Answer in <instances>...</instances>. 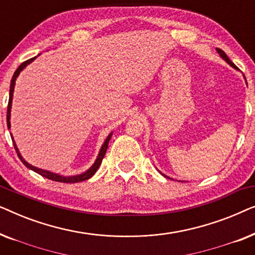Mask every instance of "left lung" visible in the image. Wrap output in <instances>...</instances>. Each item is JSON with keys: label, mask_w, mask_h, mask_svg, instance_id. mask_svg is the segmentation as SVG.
Masks as SVG:
<instances>
[{"label": "left lung", "mask_w": 255, "mask_h": 255, "mask_svg": "<svg viewBox=\"0 0 255 255\" xmlns=\"http://www.w3.org/2000/svg\"><path fill=\"white\" fill-rule=\"evenodd\" d=\"M217 52H218V53H219V54H221V57H222L223 59H224V60H225L226 62H228V64H229L230 66H232V67H233V68L238 69V68H237V66H236L235 64H233V62H232L231 60H230V59H229V57H228V55H226V54H225V52H224V51H222V50H221V48H217ZM160 173H161V172H160ZM161 174H162V173H161ZM162 175H163V174H162ZM163 176H165V177H167V179H170V177H168V176H166V175H163Z\"/></svg>", "instance_id": "obj_1"}]
</instances>
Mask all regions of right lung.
<instances>
[{
  "label": "right lung",
  "instance_id": "obj_1",
  "mask_svg": "<svg viewBox=\"0 0 255 255\" xmlns=\"http://www.w3.org/2000/svg\"><path fill=\"white\" fill-rule=\"evenodd\" d=\"M37 57H34L32 59H29V60L24 61L23 64L19 65V67L16 69V72L13 73L12 75V79H11V83H10V92H9V103H8V109H6V124H8V128H10V111H11V104H12V95H13V88H15V82H16V79L17 76L19 75V73L23 71L24 68L26 67L27 65L31 64L34 59ZM11 135V139H12V142H13V146H15V149L17 152V155L19 156V159L22 160V162L25 165L27 168L29 169H32L33 172H36L39 174V175L46 177L48 180H53V181H57V182H64V183H76V182H81V181H85V180H88L92 177L94 174L96 173V170L99 169V167L101 165V162H102V160L104 158V155H106V152H107V148H108V145H109V140L111 138V135H113V132L108 135L106 140H104L102 147H101L100 152H99V155H97V158L95 160V162L93 163V166L90 167L88 170H86L85 173L82 174H79V175H74V176H62V175H59V174H55V173H52L50 170H45V169H40V168H37V167H34L32 165H30L29 162H26L25 160L22 158V155H20V153L18 151V148H17V145L15 140H13L12 138V134L10 133Z\"/></svg>",
  "mask_w": 255,
  "mask_h": 255
}]
</instances>
